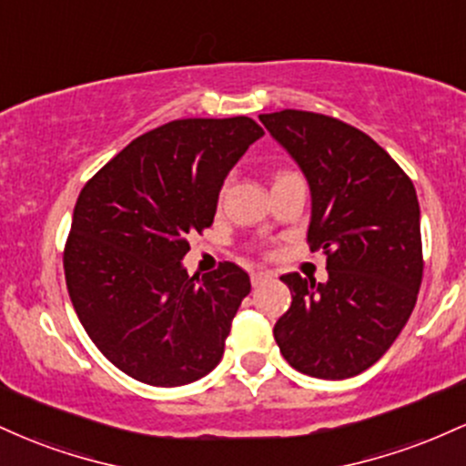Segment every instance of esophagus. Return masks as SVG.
<instances>
[{
	"instance_id": "obj_1",
	"label": "esophagus",
	"mask_w": 466,
	"mask_h": 466,
	"mask_svg": "<svg viewBox=\"0 0 466 466\" xmlns=\"http://www.w3.org/2000/svg\"><path fill=\"white\" fill-rule=\"evenodd\" d=\"M269 278H274L271 271H254V274H251V285L260 287L265 280H269Z\"/></svg>"
}]
</instances>
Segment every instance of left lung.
Here are the masks:
<instances>
[{
  "mask_svg": "<svg viewBox=\"0 0 466 466\" xmlns=\"http://www.w3.org/2000/svg\"><path fill=\"white\" fill-rule=\"evenodd\" d=\"M300 166L311 190V249L326 254L329 280L280 278L291 307L274 337L309 377L349 379L394 344L422 280L420 208L414 184L370 136L311 111L258 116Z\"/></svg>",
  "mask_w": 466,
  "mask_h": 466,
  "instance_id": "1",
  "label": "left lung"
}]
</instances>
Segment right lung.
<instances>
[{
    "label": "right lung",
    "mask_w": 466,
    "mask_h": 466,
    "mask_svg": "<svg viewBox=\"0 0 466 466\" xmlns=\"http://www.w3.org/2000/svg\"><path fill=\"white\" fill-rule=\"evenodd\" d=\"M265 131L251 117H188L144 133L80 190L63 256L80 324L122 372L175 388L212 372L249 276L221 263L188 276V237Z\"/></svg>",
    "instance_id": "right-lung-1"
}]
</instances>
